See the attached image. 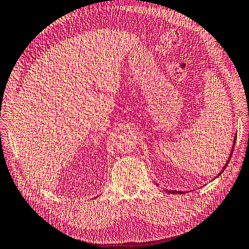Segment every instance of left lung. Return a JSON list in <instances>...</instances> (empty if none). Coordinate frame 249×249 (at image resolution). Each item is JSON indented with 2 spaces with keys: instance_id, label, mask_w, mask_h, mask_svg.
<instances>
[{
  "instance_id": "left-lung-1",
  "label": "left lung",
  "mask_w": 249,
  "mask_h": 249,
  "mask_svg": "<svg viewBox=\"0 0 249 249\" xmlns=\"http://www.w3.org/2000/svg\"><path fill=\"white\" fill-rule=\"evenodd\" d=\"M235 142H236V136H235V138H234V142H233V147H232V151H231V155H230V158H229V160H228V162H227V164H225V166L223 168V170L220 172V174L222 173V172L225 170V168H227V165H228V163L230 162V159H231V157H232V153H233V150H234V146H235ZM168 193H171V194H183V192H178V191H166Z\"/></svg>"
}]
</instances>
